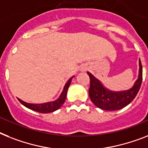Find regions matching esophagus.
<instances>
[{"label": "esophagus", "instance_id": "1", "mask_svg": "<svg viewBox=\"0 0 148 148\" xmlns=\"http://www.w3.org/2000/svg\"><path fill=\"white\" fill-rule=\"evenodd\" d=\"M88 69V66L86 65H83L81 68V70L82 71H85V70H87Z\"/></svg>", "mask_w": 148, "mask_h": 148}]
</instances>
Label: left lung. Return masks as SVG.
<instances>
[{
    "label": "left lung",
    "instance_id": "obj_1",
    "mask_svg": "<svg viewBox=\"0 0 148 148\" xmlns=\"http://www.w3.org/2000/svg\"><path fill=\"white\" fill-rule=\"evenodd\" d=\"M90 78L89 97L92 103L104 110H118L126 107L134 100L141 88L142 82V65L139 59L138 78L129 90L123 91H113L106 88L103 84L88 72Z\"/></svg>",
    "mask_w": 148,
    "mask_h": 148
}]
</instances>
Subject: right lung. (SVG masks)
I'll return each mask as SVG.
<instances>
[{
    "instance_id": "obj_1",
    "label": "right lung",
    "mask_w": 148,
    "mask_h": 148,
    "mask_svg": "<svg viewBox=\"0 0 148 148\" xmlns=\"http://www.w3.org/2000/svg\"><path fill=\"white\" fill-rule=\"evenodd\" d=\"M73 78L71 77L70 79L68 80L66 83L65 86L63 88V90L62 91V93L60 94V97L56 100V101H51V102H47V103H37V104H35V103H26L25 101H22L20 99L18 98L19 101L23 105H24L25 107H27L29 109L32 110L36 111V112H38V113H52L53 111L57 110L60 108V107L62 106V105L64 103L66 100V97L67 95V91H68V88H69V85H70V83H71L72 79Z\"/></svg>"
}]
</instances>
